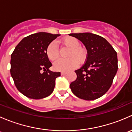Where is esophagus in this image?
I'll use <instances>...</instances> for the list:
<instances>
[{
	"mask_svg": "<svg viewBox=\"0 0 132 132\" xmlns=\"http://www.w3.org/2000/svg\"><path fill=\"white\" fill-rule=\"evenodd\" d=\"M66 73H67L65 72V71H62V72L61 73V75H66Z\"/></svg>",
	"mask_w": 132,
	"mask_h": 132,
	"instance_id": "1",
	"label": "esophagus"
}]
</instances>
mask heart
I'll use <instances>...</instances> for the list:
<instances>
[{"mask_svg": "<svg viewBox=\"0 0 132 132\" xmlns=\"http://www.w3.org/2000/svg\"><path fill=\"white\" fill-rule=\"evenodd\" d=\"M63 43L70 48L68 53V59H61L54 63V68L57 71H68L73 70L78 66V62H83L86 58V53L79 46L80 43L74 37H67L64 39ZM46 54L51 61H55L59 56L58 44L56 41H53L47 46Z\"/></svg>", "mask_w": 132, "mask_h": 132, "instance_id": "1", "label": "heart"}]
</instances>
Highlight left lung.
I'll list each match as a JSON object with an SVG mask.
<instances>
[{
    "label": "left lung",
    "instance_id": "obj_1",
    "mask_svg": "<svg viewBox=\"0 0 132 132\" xmlns=\"http://www.w3.org/2000/svg\"><path fill=\"white\" fill-rule=\"evenodd\" d=\"M82 41L87 50L84 64L75 70L77 79L71 83L73 93L81 99L93 100L105 94L118 71V56L103 37L90 32L69 34Z\"/></svg>",
    "mask_w": 132,
    "mask_h": 132
}]
</instances>
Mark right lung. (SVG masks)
<instances>
[{
    "label": "right lung",
    "instance_id": "obj_1",
    "mask_svg": "<svg viewBox=\"0 0 132 132\" xmlns=\"http://www.w3.org/2000/svg\"><path fill=\"white\" fill-rule=\"evenodd\" d=\"M60 34L35 33L17 45L11 56V75L17 89L32 99H41L52 93L60 72L49 70L52 63L46 54L48 45Z\"/></svg>",
    "mask_w": 132,
    "mask_h": 132
}]
</instances>
